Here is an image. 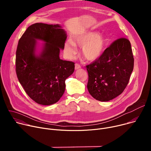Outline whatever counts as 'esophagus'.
Instances as JSON below:
<instances>
[{
  "label": "esophagus",
  "mask_w": 151,
  "mask_h": 151,
  "mask_svg": "<svg viewBox=\"0 0 151 151\" xmlns=\"http://www.w3.org/2000/svg\"><path fill=\"white\" fill-rule=\"evenodd\" d=\"M81 66L79 65V64H78V63H76L75 64V70H78V69H79L80 68H81Z\"/></svg>",
  "instance_id": "34e87169"
}]
</instances>
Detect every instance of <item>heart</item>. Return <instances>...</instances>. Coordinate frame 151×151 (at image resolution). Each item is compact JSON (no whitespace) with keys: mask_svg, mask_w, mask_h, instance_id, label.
Masks as SVG:
<instances>
[{"mask_svg":"<svg viewBox=\"0 0 151 151\" xmlns=\"http://www.w3.org/2000/svg\"><path fill=\"white\" fill-rule=\"evenodd\" d=\"M107 39L97 32H86L74 37L73 41H67L64 45L67 54L72 57L76 52V47H82L83 57L88 61L98 59L107 46Z\"/></svg>","mask_w":151,"mask_h":151,"instance_id":"heart-1","label":"heart"}]
</instances>
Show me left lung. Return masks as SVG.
I'll return each mask as SVG.
<instances>
[{
    "instance_id": "1",
    "label": "left lung",
    "mask_w": 151,
    "mask_h": 151,
    "mask_svg": "<svg viewBox=\"0 0 151 151\" xmlns=\"http://www.w3.org/2000/svg\"><path fill=\"white\" fill-rule=\"evenodd\" d=\"M86 68L88 73L87 88L91 96L101 101L115 99L126 88L133 70L130 41L124 37L115 40Z\"/></svg>"
}]
</instances>
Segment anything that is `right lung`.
<instances>
[{"label":"right lung","mask_w":151,"mask_h":151,"mask_svg":"<svg viewBox=\"0 0 151 151\" xmlns=\"http://www.w3.org/2000/svg\"><path fill=\"white\" fill-rule=\"evenodd\" d=\"M67 38L59 24L35 23L19 40L16 51V73L27 95L36 103H57L65 91L66 79L74 72L75 63L60 58ZM45 44L39 55L37 40Z\"/></svg>","instance_id":"obj_1"}]
</instances>
